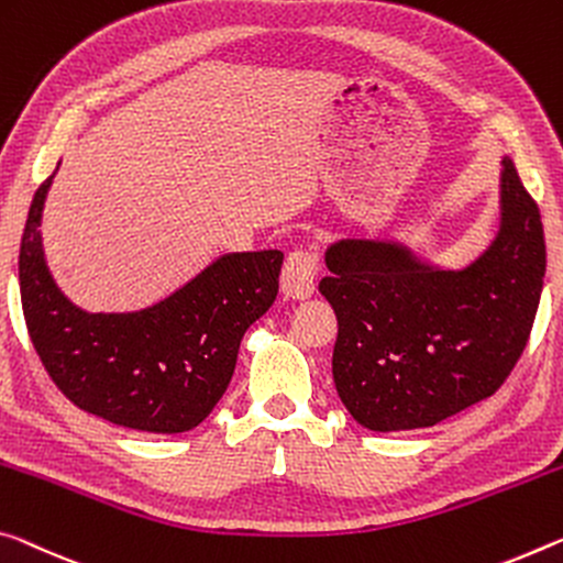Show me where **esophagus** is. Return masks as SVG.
Instances as JSON below:
<instances>
[{
	"label": "esophagus",
	"mask_w": 563,
	"mask_h": 563,
	"mask_svg": "<svg viewBox=\"0 0 563 563\" xmlns=\"http://www.w3.org/2000/svg\"><path fill=\"white\" fill-rule=\"evenodd\" d=\"M320 273V257L313 247H296L285 257L280 285L283 292L290 298H310L316 292Z\"/></svg>",
	"instance_id": "obj_1"
}]
</instances>
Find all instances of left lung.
Returning <instances> with one entry per match:
<instances>
[{"instance_id": "8db88e82", "label": "left lung", "mask_w": 563, "mask_h": 563, "mask_svg": "<svg viewBox=\"0 0 563 563\" xmlns=\"http://www.w3.org/2000/svg\"><path fill=\"white\" fill-rule=\"evenodd\" d=\"M501 228L463 271L433 267L386 240H341L320 292L333 306V380L378 433L445 421L504 386L537 318L547 245L539 205L504 157Z\"/></svg>"}]
</instances>
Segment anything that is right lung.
I'll return each instance as SVG.
<instances>
[{"label": "right lung", "instance_id": "add662e5", "mask_svg": "<svg viewBox=\"0 0 563 563\" xmlns=\"http://www.w3.org/2000/svg\"><path fill=\"white\" fill-rule=\"evenodd\" d=\"M40 185L20 245L24 323L44 371L77 408L147 433L190 431L233 378L245 330L278 298L283 253H230L137 313H87L44 263Z\"/></svg>", "mask_w": 563, "mask_h": 563}]
</instances>
